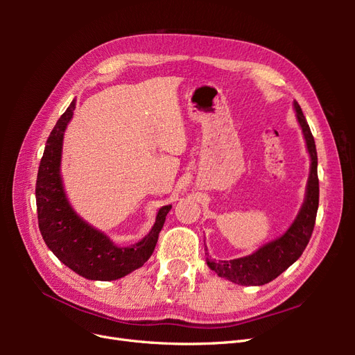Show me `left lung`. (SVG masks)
Here are the masks:
<instances>
[{
	"label": "left lung",
	"mask_w": 355,
	"mask_h": 355,
	"mask_svg": "<svg viewBox=\"0 0 355 355\" xmlns=\"http://www.w3.org/2000/svg\"><path fill=\"white\" fill-rule=\"evenodd\" d=\"M297 121L302 127L306 141V148L311 157V171L306 187V198L297 218L284 235L271 243L265 244L250 256L232 261H214L207 257V265L219 277L228 278L230 282L241 286H262L272 282L287 268L296 262L304 253L311 235L314 231L317 210H318V175H317V149L314 136L305 120L304 112L297 102H295Z\"/></svg>",
	"instance_id": "obj_1"
}]
</instances>
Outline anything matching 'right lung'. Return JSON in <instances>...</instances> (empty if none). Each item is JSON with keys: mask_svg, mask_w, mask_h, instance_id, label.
I'll list each match as a JSON object with an SVG mask.
<instances>
[{"mask_svg": "<svg viewBox=\"0 0 355 355\" xmlns=\"http://www.w3.org/2000/svg\"><path fill=\"white\" fill-rule=\"evenodd\" d=\"M73 110L75 99L53 127L41 158L35 185L38 227L49 249L72 271L89 280L111 282L141 268L151 257L171 206L158 210L151 232L132 247L115 245L85 223L69 206L59 168L63 133Z\"/></svg>", "mask_w": 355, "mask_h": 355, "instance_id": "add662e5", "label": "right lung"}]
</instances>
